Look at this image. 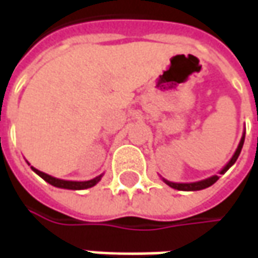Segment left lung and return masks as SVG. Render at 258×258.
I'll return each mask as SVG.
<instances>
[{"mask_svg": "<svg viewBox=\"0 0 258 258\" xmlns=\"http://www.w3.org/2000/svg\"><path fill=\"white\" fill-rule=\"evenodd\" d=\"M244 137H246V131H243V136H241V140H240L239 145H237V148H236V151L233 154V157L230 158V161L226 164L222 169H220V172L219 173H223L230 168V166L237 161L239 158L240 152H241V148H243V144H244ZM219 179V175H213V176H209V178H206V179H202V180H198V182H188V183H176V182H171V180H166L165 178H162V180L165 182L168 186H171L173 189H178V190H201V189H205V188H209L212 186L216 180Z\"/></svg>", "mask_w": 258, "mask_h": 258, "instance_id": "obj_1", "label": "left lung"}]
</instances>
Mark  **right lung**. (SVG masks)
<instances>
[{
  "label": "right lung",
  "mask_w": 258,
  "mask_h": 258,
  "mask_svg": "<svg viewBox=\"0 0 258 258\" xmlns=\"http://www.w3.org/2000/svg\"><path fill=\"white\" fill-rule=\"evenodd\" d=\"M32 168V171L35 173H38L39 176H41L42 179L46 180L48 183H50L52 186H56V188H62V189H72V190H82V189H87V188H92L94 186L96 183H99L100 179H101V176H103V173L99 175V176H96V178H93L90 180H64V179H59V178H55V176H52V175H48V173L42 172L39 169H36V168Z\"/></svg>",
  "instance_id": "obj_1"
}]
</instances>
